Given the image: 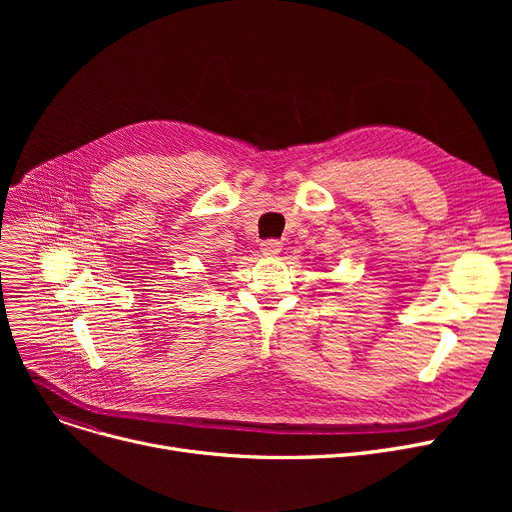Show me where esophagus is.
<instances>
[{"mask_svg": "<svg viewBox=\"0 0 512 512\" xmlns=\"http://www.w3.org/2000/svg\"><path fill=\"white\" fill-rule=\"evenodd\" d=\"M280 251H282V242L276 240V238H270V240H263V242H261V253H263V255L276 257Z\"/></svg>", "mask_w": 512, "mask_h": 512, "instance_id": "1", "label": "esophagus"}]
</instances>
